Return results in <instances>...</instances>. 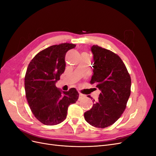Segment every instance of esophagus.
I'll return each mask as SVG.
<instances>
[{
	"mask_svg": "<svg viewBox=\"0 0 156 156\" xmlns=\"http://www.w3.org/2000/svg\"><path fill=\"white\" fill-rule=\"evenodd\" d=\"M84 98H85V96L83 95L82 94H79V100H81Z\"/></svg>",
	"mask_w": 156,
	"mask_h": 156,
	"instance_id": "esophagus-1",
	"label": "esophagus"
}]
</instances>
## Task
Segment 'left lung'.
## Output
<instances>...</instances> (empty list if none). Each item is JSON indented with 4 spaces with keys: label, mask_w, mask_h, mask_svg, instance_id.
<instances>
[{
    "label": "left lung",
    "mask_w": 156,
    "mask_h": 156,
    "mask_svg": "<svg viewBox=\"0 0 156 156\" xmlns=\"http://www.w3.org/2000/svg\"><path fill=\"white\" fill-rule=\"evenodd\" d=\"M91 51L94 64L90 84H96L101 93L98 101L84 116L92 126L105 128L114 124L125 111L131 94V77L116 53L97 45Z\"/></svg>",
    "instance_id": "left-lung-1"
}]
</instances>
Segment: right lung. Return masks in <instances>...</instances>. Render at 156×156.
Instances as JSON below:
<instances>
[{"instance_id":"add662e5","label":"right lung","mask_w":156,"mask_h":156,"mask_svg":"<svg viewBox=\"0 0 156 156\" xmlns=\"http://www.w3.org/2000/svg\"><path fill=\"white\" fill-rule=\"evenodd\" d=\"M76 45H54L39 52L30 62L25 77L26 98L33 115L42 124L54 126L63 122L68 106L77 101L75 88L61 92L56 87L66 67L67 52Z\"/></svg>"}]
</instances>
